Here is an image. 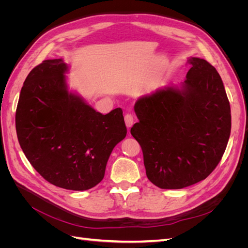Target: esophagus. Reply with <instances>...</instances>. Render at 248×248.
Here are the masks:
<instances>
[{
  "instance_id": "34e87169",
  "label": "esophagus",
  "mask_w": 248,
  "mask_h": 248,
  "mask_svg": "<svg viewBox=\"0 0 248 248\" xmlns=\"http://www.w3.org/2000/svg\"><path fill=\"white\" fill-rule=\"evenodd\" d=\"M124 119H125V124L127 126V128H130L133 124V116L131 114H126Z\"/></svg>"
}]
</instances>
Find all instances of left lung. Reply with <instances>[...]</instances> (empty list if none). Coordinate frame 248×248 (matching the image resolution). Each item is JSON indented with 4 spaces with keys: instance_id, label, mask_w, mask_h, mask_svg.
I'll use <instances>...</instances> for the list:
<instances>
[{
    "instance_id": "left-lung-1",
    "label": "left lung",
    "mask_w": 248,
    "mask_h": 248,
    "mask_svg": "<svg viewBox=\"0 0 248 248\" xmlns=\"http://www.w3.org/2000/svg\"><path fill=\"white\" fill-rule=\"evenodd\" d=\"M182 87H164L134 104L131 134L141 147L148 179L180 189L206 179L226 151L231 107L221 78L206 60L190 58Z\"/></svg>"
}]
</instances>
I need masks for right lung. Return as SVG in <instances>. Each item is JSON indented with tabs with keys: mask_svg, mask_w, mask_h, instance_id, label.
<instances>
[{
	"mask_svg": "<svg viewBox=\"0 0 248 248\" xmlns=\"http://www.w3.org/2000/svg\"><path fill=\"white\" fill-rule=\"evenodd\" d=\"M62 59L46 60L21 88L16 127L32 167L61 188L87 190L104 177L112 149L127 133L123 111H96L68 91Z\"/></svg>",
	"mask_w": 248,
	"mask_h": 248,
	"instance_id": "obj_1",
	"label": "right lung"
}]
</instances>
